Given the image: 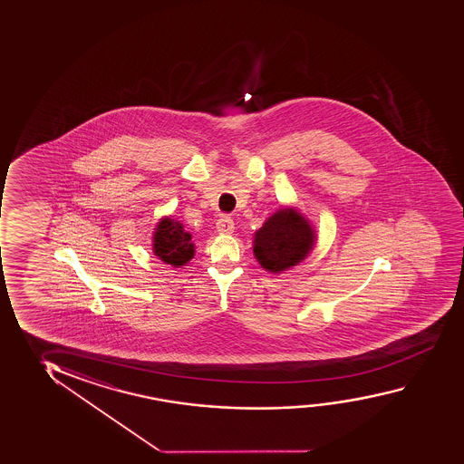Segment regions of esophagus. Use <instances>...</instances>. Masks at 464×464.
<instances>
[{
	"mask_svg": "<svg viewBox=\"0 0 464 464\" xmlns=\"http://www.w3.org/2000/svg\"><path fill=\"white\" fill-rule=\"evenodd\" d=\"M217 229L219 234H232L234 232V219L229 217H221L218 219Z\"/></svg>",
	"mask_w": 464,
	"mask_h": 464,
	"instance_id": "esophagus-1",
	"label": "esophagus"
}]
</instances>
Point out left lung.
I'll list each match as a JSON object with an SVG mask.
<instances>
[{"label": "left lung", "mask_w": 464, "mask_h": 464, "mask_svg": "<svg viewBox=\"0 0 464 464\" xmlns=\"http://www.w3.org/2000/svg\"><path fill=\"white\" fill-rule=\"evenodd\" d=\"M314 232L308 221L292 208L279 210L266 221L254 240V254L270 272H283L297 266L313 249Z\"/></svg>", "instance_id": "left-lung-1"}]
</instances>
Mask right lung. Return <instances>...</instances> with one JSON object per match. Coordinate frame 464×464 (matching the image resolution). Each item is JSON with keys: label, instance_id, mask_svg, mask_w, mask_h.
<instances>
[{"label": "right lung", "instance_id": "add662e5", "mask_svg": "<svg viewBox=\"0 0 464 464\" xmlns=\"http://www.w3.org/2000/svg\"><path fill=\"white\" fill-rule=\"evenodd\" d=\"M153 251L166 264L173 266H183L194 256L191 234L185 232L181 224L166 218L156 230Z\"/></svg>", "mask_w": 464, "mask_h": 464}]
</instances>
